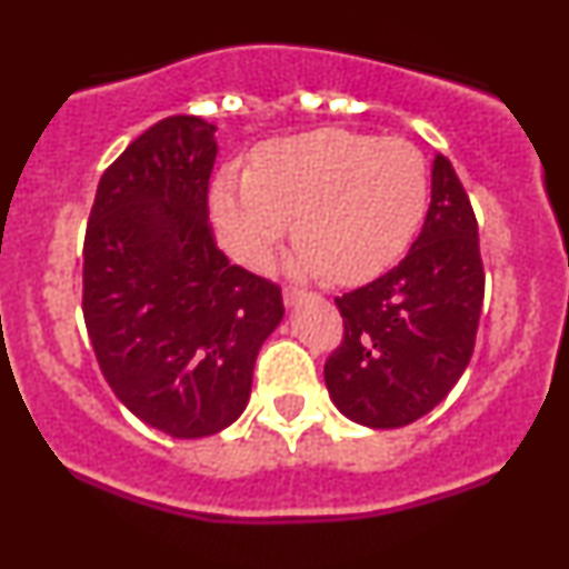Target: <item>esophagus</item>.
<instances>
[{
  "label": "esophagus",
  "instance_id": "1",
  "mask_svg": "<svg viewBox=\"0 0 569 569\" xmlns=\"http://www.w3.org/2000/svg\"><path fill=\"white\" fill-rule=\"evenodd\" d=\"M307 297H310V293H305V291H299V289H286L283 291V305L286 307H297V305H302Z\"/></svg>",
  "mask_w": 569,
  "mask_h": 569
}]
</instances>
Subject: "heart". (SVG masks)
<instances>
[{"label":"heart","mask_w":569,"mask_h":569,"mask_svg":"<svg viewBox=\"0 0 569 569\" xmlns=\"http://www.w3.org/2000/svg\"><path fill=\"white\" fill-rule=\"evenodd\" d=\"M428 206V168L403 139L342 128L267 143L251 171H224L213 187V224L227 251L264 267L297 217L299 276L352 283L396 262Z\"/></svg>","instance_id":"obj_1"}]
</instances>
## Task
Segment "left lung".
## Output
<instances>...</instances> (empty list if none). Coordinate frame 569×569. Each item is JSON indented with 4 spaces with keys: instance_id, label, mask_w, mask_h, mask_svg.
Returning <instances> with one entry per match:
<instances>
[{
    "instance_id": "8db88e82",
    "label": "left lung",
    "mask_w": 569,
    "mask_h": 569,
    "mask_svg": "<svg viewBox=\"0 0 569 569\" xmlns=\"http://www.w3.org/2000/svg\"><path fill=\"white\" fill-rule=\"evenodd\" d=\"M485 267L471 200L433 154L426 224L407 257L335 302L345 339L326 361L331 401L358 426L390 430L447 398L471 361Z\"/></svg>"
}]
</instances>
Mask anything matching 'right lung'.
<instances>
[{"label": "right lung", "instance_id": "right-lung-1", "mask_svg": "<svg viewBox=\"0 0 569 569\" xmlns=\"http://www.w3.org/2000/svg\"><path fill=\"white\" fill-rule=\"evenodd\" d=\"M217 128L176 114L143 130L98 181L82 251V312L98 367L160 433L232 426L283 299L213 243L208 179Z\"/></svg>", "mask_w": 569, "mask_h": 569}]
</instances>
